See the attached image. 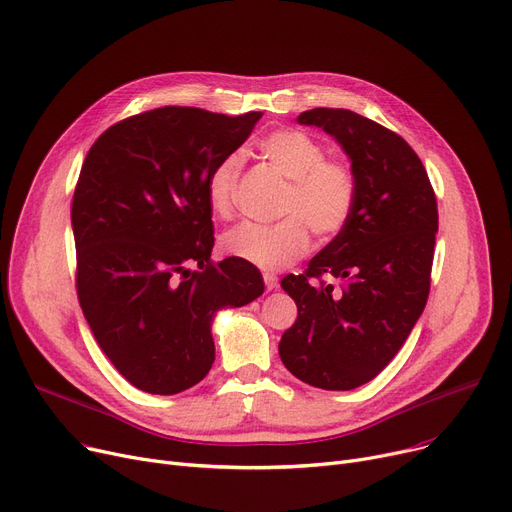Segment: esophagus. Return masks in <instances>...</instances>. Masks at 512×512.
I'll use <instances>...</instances> for the list:
<instances>
[{
  "label": "esophagus",
  "mask_w": 512,
  "mask_h": 512,
  "mask_svg": "<svg viewBox=\"0 0 512 512\" xmlns=\"http://www.w3.org/2000/svg\"><path fill=\"white\" fill-rule=\"evenodd\" d=\"M263 282H265V288H267V290H276V288H278V276L271 274V271H265V274H263Z\"/></svg>",
  "instance_id": "obj_1"
}]
</instances>
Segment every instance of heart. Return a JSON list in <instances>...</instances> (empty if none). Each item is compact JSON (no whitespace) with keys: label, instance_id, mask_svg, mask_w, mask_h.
<instances>
[{"label":"heart","instance_id":"heart-1","mask_svg":"<svg viewBox=\"0 0 512 512\" xmlns=\"http://www.w3.org/2000/svg\"><path fill=\"white\" fill-rule=\"evenodd\" d=\"M257 148L290 181L280 206L284 218L276 224L241 222L222 236V249L259 269H280L309 249V226L323 241L344 230L354 210L356 185L350 166L325 158L323 146L304 131L278 129L261 138ZM238 173L241 158L236 154L224 156L210 170L206 195L214 214H230Z\"/></svg>","mask_w":512,"mask_h":512}]
</instances>
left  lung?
Returning <instances> with one entry per match:
<instances>
[{
  "label": "left lung",
  "mask_w": 512,
  "mask_h": 512,
  "mask_svg": "<svg viewBox=\"0 0 512 512\" xmlns=\"http://www.w3.org/2000/svg\"><path fill=\"white\" fill-rule=\"evenodd\" d=\"M321 127L350 158L356 197L342 232L282 288L298 306L280 358L296 379L350 391L393 360L420 319L428 292L438 210L426 168L397 133L348 109L296 119ZM327 273L342 289L317 283Z\"/></svg>",
  "instance_id": "obj_1"
}]
</instances>
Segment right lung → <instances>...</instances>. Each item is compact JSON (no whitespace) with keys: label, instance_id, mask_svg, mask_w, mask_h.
Returning <instances> with one entry per match:
<instances>
[{"label":"right lung","instance_id":"right-lung-1","mask_svg":"<svg viewBox=\"0 0 512 512\" xmlns=\"http://www.w3.org/2000/svg\"><path fill=\"white\" fill-rule=\"evenodd\" d=\"M261 115L154 109L109 127L82 164L72 203L80 306L100 350L146 393L197 385L214 364L218 311L263 294L255 265L210 261L206 195L210 170Z\"/></svg>","mask_w":512,"mask_h":512}]
</instances>
